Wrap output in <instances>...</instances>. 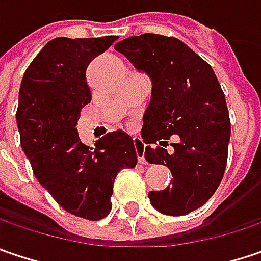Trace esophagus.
<instances>
[{
  "mask_svg": "<svg viewBox=\"0 0 261 261\" xmlns=\"http://www.w3.org/2000/svg\"><path fill=\"white\" fill-rule=\"evenodd\" d=\"M134 147H136V153H137V160H139V162L146 165L147 162H146L145 158V145H143V142H142L140 139H134Z\"/></svg>",
  "mask_w": 261,
  "mask_h": 261,
  "instance_id": "34e87169",
  "label": "esophagus"
}]
</instances>
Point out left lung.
Wrapping results in <instances>:
<instances>
[{
	"label": "left lung",
	"instance_id": "8db88e82",
	"mask_svg": "<svg viewBox=\"0 0 261 261\" xmlns=\"http://www.w3.org/2000/svg\"><path fill=\"white\" fill-rule=\"evenodd\" d=\"M122 53L152 78V99L143 116L145 158L173 174L164 191L149 192L152 205L168 216L202 207L222 183L227 164L230 118L213 68L174 37L143 34L119 41ZM171 135L177 142L165 149Z\"/></svg>",
	"mask_w": 261,
	"mask_h": 261
}]
</instances>
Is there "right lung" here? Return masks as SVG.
I'll list each match as a JSON object with an SVG mask.
<instances>
[{
	"mask_svg": "<svg viewBox=\"0 0 261 261\" xmlns=\"http://www.w3.org/2000/svg\"><path fill=\"white\" fill-rule=\"evenodd\" d=\"M116 37L56 38L24 72L16 112L20 145L38 181L68 213L91 222L111 210L116 174L137 165L134 142L122 130L84 145L76 124L91 101L87 66Z\"/></svg>",
	"mask_w": 261,
	"mask_h": 261,
	"instance_id": "add662e5",
	"label": "right lung"
}]
</instances>
